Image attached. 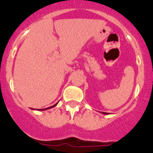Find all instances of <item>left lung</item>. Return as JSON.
I'll list each match as a JSON object with an SVG mask.
<instances>
[{"mask_svg":"<svg viewBox=\"0 0 153 153\" xmlns=\"http://www.w3.org/2000/svg\"><path fill=\"white\" fill-rule=\"evenodd\" d=\"M101 113H102L103 114H108V113H106V112H101Z\"/></svg>","mask_w":153,"mask_h":153,"instance_id":"obj_1","label":"left lung"}]
</instances>
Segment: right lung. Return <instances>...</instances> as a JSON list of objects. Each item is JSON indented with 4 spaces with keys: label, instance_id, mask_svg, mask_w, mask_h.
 I'll return each instance as SVG.
<instances>
[{
    "label": "right lung",
    "instance_id": "obj_1",
    "mask_svg": "<svg viewBox=\"0 0 153 153\" xmlns=\"http://www.w3.org/2000/svg\"><path fill=\"white\" fill-rule=\"evenodd\" d=\"M57 103H58V102H57V103H55V104L54 105H53V106H50V107H48V108H44V109H38V111H45V110H47V109H49V108H53V107H54L56 106V105L57 104ZM33 109V108H32Z\"/></svg>",
    "mask_w": 153,
    "mask_h": 153
}]
</instances>
